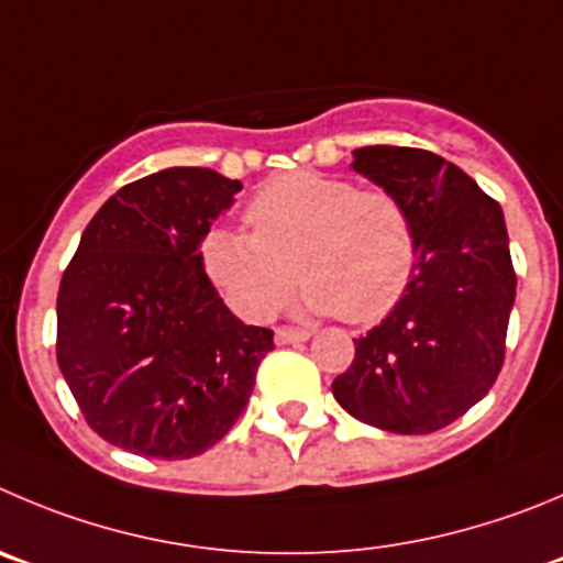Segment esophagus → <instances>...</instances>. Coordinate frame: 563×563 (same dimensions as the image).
Segmentation results:
<instances>
[{"label": "esophagus", "instance_id": "1", "mask_svg": "<svg viewBox=\"0 0 563 563\" xmlns=\"http://www.w3.org/2000/svg\"><path fill=\"white\" fill-rule=\"evenodd\" d=\"M311 339V330L308 328H277L275 341L277 344H299V341Z\"/></svg>", "mask_w": 563, "mask_h": 563}]
</instances>
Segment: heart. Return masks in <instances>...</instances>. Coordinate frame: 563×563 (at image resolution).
Masks as SVG:
<instances>
[{
    "label": "heart",
    "mask_w": 563,
    "mask_h": 563,
    "mask_svg": "<svg viewBox=\"0 0 563 563\" xmlns=\"http://www.w3.org/2000/svg\"><path fill=\"white\" fill-rule=\"evenodd\" d=\"M244 219L252 235L210 230L199 257L224 302L252 322L269 319L297 277L311 311L377 322L400 306L417 272L413 219L386 188L288 172L250 199Z\"/></svg>",
    "instance_id": "b5f03b06"
}]
</instances>
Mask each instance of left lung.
<instances>
[{"label":"left lung","mask_w":563,"mask_h":563,"mask_svg":"<svg viewBox=\"0 0 563 563\" xmlns=\"http://www.w3.org/2000/svg\"><path fill=\"white\" fill-rule=\"evenodd\" d=\"M353 169L397 194L417 230L400 306L355 339L333 380L346 413L391 433H433L495 386L517 275L503 208L455 163L413 146H361Z\"/></svg>","instance_id":"left-lung-1"}]
</instances>
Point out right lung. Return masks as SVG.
<instances>
[{
    "label": "right lung",
    "instance_id": "obj_1",
    "mask_svg": "<svg viewBox=\"0 0 563 563\" xmlns=\"http://www.w3.org/2000/svg\"><path fill=\"white\" fill-rule=\"evenodd\" d=\"M239 180L175 166L128 183L88 222L57 291V366L93 433L194 459L250 402L272 330L244 324L202 269Z\"/></svg>",
    "mask_w": 563,
    "mask_h": 563
}]
</instances>
